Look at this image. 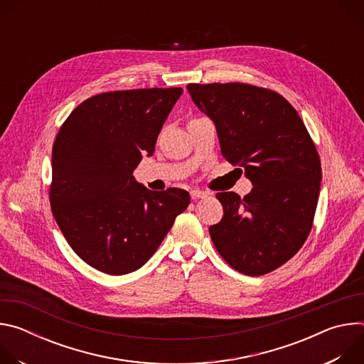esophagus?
Here are the masks:
<instances>
[{"label":"esophagus","instance_id":"esophagus-1","mask_svg":"<svg viewBox=\"0 0 364 364\" xmlns=\"http://www.w3.org/2000/svg\"><path fill=\"white\" fill-rule=\"evenodd\" d=\"M190 194H191V198L193 200H198V198H204V197H207V191H204V190H198V188H194V190H191L190 191Z\"/></svg>","mask_w":364,"mask_h":364}]
</instances>
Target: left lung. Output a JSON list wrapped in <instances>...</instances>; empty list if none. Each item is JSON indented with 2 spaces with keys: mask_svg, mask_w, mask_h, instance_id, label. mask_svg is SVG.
<instances>
[{
  "mask_svg": "<svg viewBox=\"0 0 364 364\" xmlns=\"http://www.w3.org/2000/svg\"><path fill=\"white\" fill-rule=\"evenodd\" d=\"M197 108L218 131L223 157L245 168L252 190L243 198L218 193L222 220L212 240L236 271L268 274L301 249L313 226L321 181L316 145L279 93L245 83H190Z\"/></svg>",
  "mask_w": 364,
  "mask_h": 364,
  "instance_id": "obj_1",
  "label": "left lung"
}]
</instances>
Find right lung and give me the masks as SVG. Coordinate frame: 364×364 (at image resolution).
<instances>
[{
	"label": "right lung",
	"instance_id": "right-lung-1",
	"mask_svg": "<svg viewBox=\"0 0 364 364\" xmlns=\"http://www.w3.org/2000/svg\"><path fill=\"white\" fill-rule=\"evenodd\" d=\"M181 87L92 96L72 111L51 152V212L76 255L108 275L139 269L190 204L180 188L152 191L134 170L154 154Z\"/></svg>",
	"mask_w": 364,
	"mask_h": 364
}]
</instances>
